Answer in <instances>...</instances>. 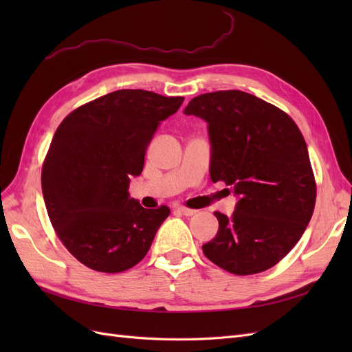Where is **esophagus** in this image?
Masks as SVG:
<instances>
[{
	"label": "esophagus",
	"instance_id": "obj_1",
	"mask_svg": "<svg viewBox=\"0 0 352 352\" xmlns=\"http://www.w3.org/2000/svg\"><path fill=\"white\" fill-rule=\"evenodd\" d=\"M176 210L180 212V214H184V216H194L195 212H197V210H192V208H186V207H176Z\"/></svg>",
	"mask_w": 352,
	"mask_h": 352
}]
</instances>
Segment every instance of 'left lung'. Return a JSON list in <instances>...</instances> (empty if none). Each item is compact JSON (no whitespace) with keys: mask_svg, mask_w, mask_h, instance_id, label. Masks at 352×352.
I'll return each instance as SVG.
<instances>
[{"mask_svg":"<svg viewBox=\"0 0 352 352\" xmlns=\"http://www.w3.org/2000/svg\"><path fill=\"white\" fill-rule=\"evenodd\" d=\"M184 113L207 122L210 177L238 197L232 216L214 212L219 230L202 245L206 257L239 276L273 267L300 241L316 204L300 129L286 113L242 91L198 95Z\"/></svg>","mask_w":352,"mask_h":352,"instance_id":"obj_1","label":"left lung"}]
</instances>
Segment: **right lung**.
<instances>
[{
    "instance_id": "right-lung-1",
    "label": "right lung",
    "mask_w": 352,
    "mask_h": 352,
    "mask_svg": "<svg viewBox=\"0 0 352 352\" xmlns=\"http://www.w3.org/2000/svg\"><path fill=\"white\" fill-rule=\"evenodd\" d=\"M184 97L144 89L110 92L72 111L52 138L42 167V194L51 225L87 267L120 273L140 263L170 214L131 198V177L160 123Z\"/></svg>"
}]
</instances>
